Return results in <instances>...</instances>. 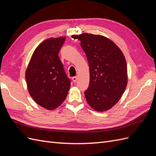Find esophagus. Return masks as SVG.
Wrapping results in <instances>:
<instances>
[{
    "instance_id": "1",
    "label": "esophagus",
    "mask_w": 156,
    "mask_h": 156,
    "mask_svg": "<svg viewBox=\"0 0 156 156\" xmlns=\"http://www.w3.org/2000/svg\"><path fill=\"white\" fill-rule=\"evenodd\" d=\"M72 80H73V81L74 83L76 82L77 80V76H74V77H72Z\"/></svg>"
}]
</instances>
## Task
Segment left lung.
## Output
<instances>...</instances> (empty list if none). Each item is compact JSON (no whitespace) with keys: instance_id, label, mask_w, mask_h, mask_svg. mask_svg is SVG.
<instances>
[{"instance_id":"obj_1","label":"left lung","mask_w":156,"mask_h":156,"mask_svg":"<svg viewBox=\"0 0 156 156\" xmlns=\"http://www.w3.org/2000/svg\"><path fill=\"white\" fill-rule=\"evenodd\" d=\"M81 41L90 68L86 100L97 111L110 109L119 101L127 86V64L118 46L101 35L83 33L73 38Z\"/></svg>"}]
</instances>
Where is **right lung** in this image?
<instances>
[{
  "mask_svg": "<svg viewBox=\"0 0 156 156\" xmlns=\"http://www.w3.org/2000/svg\"><path fill=\"white\" fill-rule=\"evenodd\" d=\"M66 37L49 38L33 53L25 73L30 95L37 104L53 110L62 104L70 88L58 53Z\"/></svg>",
  "mask_w": 156,
  "mask_h": 156,
  "instance_id": "1",
  "label": "right lung"
}]
</instances>
